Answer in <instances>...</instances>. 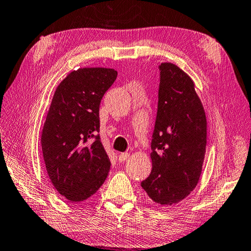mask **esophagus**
I'll use <instances>...</instances> for the list:
<instances>
[{
	"label": "esophagus",
	"instance_id": "obj_1",
	"mask_svg": "<svg viewBox=\"0 0 251 251\" xmlns=\"http://www.w3.org/2000/svg\"><path fill=\"white\" fill-rule=\"evenodd\" d=\"M128 157H129V154L128 153H121L120 155H119V161L120 162H125Z\"/></svg>",
	"mask_w": 251,
	"mask_h": 251
}]
</instances>
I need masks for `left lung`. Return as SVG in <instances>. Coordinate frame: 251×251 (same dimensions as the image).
<instances>
[{
    "instance_id": "8db88e82",
    "label": "left lung",
    "mask_w": 251,
    "mask_h": 251,
    "mask_svg": "<svg viewBox=\"0 0 251 251\" xmlns=\"http://www.w3.org/2000/svg\"><path fill=\"white\" fill-rule=\"evenodd\" d=\"M158 69L152 172L141 186L156 204L170 206L185 199L199 182L206 152L207 121L188 74L170 62Z\"/></svg>"
}]
</instances>
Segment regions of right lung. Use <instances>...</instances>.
I'll return each mask as SVG.
<instances>
[{
    "mask_svg": "<svg viewBox=\"0 0 251 251\" xmlns=\"http://www.w3.org/2000/svg\"><path fill=\"white\" fill-rule=\"evenodd\" d=\"M117 76L114 69L81 68L58 85L42 131V152L52 185L78 202L98 191L110 170L101 143L99 106Z\"/></svg>",
    "mask_w": 251,
    "mask_h": 251,
    "instance_id": "1",
    "label": "right lung"
}]
</instances>
